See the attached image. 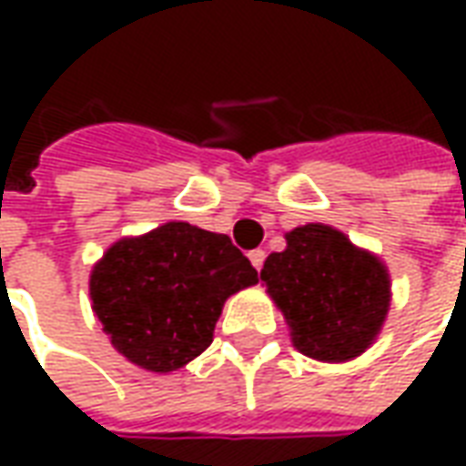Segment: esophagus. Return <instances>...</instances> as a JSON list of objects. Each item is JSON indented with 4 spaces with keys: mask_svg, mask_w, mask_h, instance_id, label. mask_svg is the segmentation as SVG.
Returning <instances> with one entry per match:
<instances>
[{
    "mask_svg": "<svg viewBox=\"0 0 466 466\" xmlns=\"http://www.w3.org/2000/svg\"><path fill=\"white\" fill-rule=\"evenodd\" d=\"M264 257H267L264 249H252V252H249V262H252V267L257 269V272L264 267Z\"/></svg>",
    "mask_w": 466,
    "mask_h": 466,
    "instance_id": "1",
    "label": "esophagus"
}]
</instances>
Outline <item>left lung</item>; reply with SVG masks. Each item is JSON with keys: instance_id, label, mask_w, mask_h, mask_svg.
<instances>
[{"instance_id": "1", "label": "left lung", "mask_w": 466, "mask_h": 466, "mask_svg": "<svg viewBox=\"0 0 466 466\" xmlns=\"http://www.w3.org/2000/svg\"><path fill=\"white\" fill-rule=\"evenodd\" d=\"M259 279L284 314L304 357L350 361L380 337L391 302L387 264L329 224H302L284 234Z\"/></svg>"}]
</instances>
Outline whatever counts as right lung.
Listing matches in <instances>:
<instances>
[{
  "mask_svg": "<svg viewBox=\"0 0 466 466\" xmlns=\"http://www.w3.org/2000/svg\"><path fill=\"white\" fill-rule=\"evenodd\" d=\"M257 282L227 234L167 222L112 244L92 267L89 297L112 347L137 367L167 374L212 344L224 302Z\"/></svg>",
  "mask_w": 466,
  "mask_h": 466,
  "instance_id": "1",
  "label": "right lung"
}]
</instances>
